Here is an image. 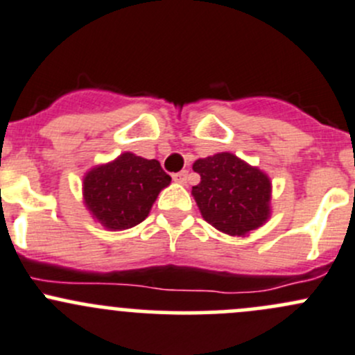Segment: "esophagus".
I'll return each instance as SVG.
<instances>
[{
	"mask_svg": "<svg viewBox=\"0 0 355 355\" xmlns=\"http://www.w3.org/2000/svg\"><path fill=\"white\" fill-rule=\"evenodd\" d=\"M187 177H189V171L184 170V171H178V173H175L173 180L177 182V184H187Z\"/></svg>",
	"mask_w": 355,
	"mask_h": 355,
	"instance_id": "34e87169",
	"label": "esophagus"
}]
</instances>
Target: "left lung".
<instances>
[{
    "label": "left lung",
    "mask_w": 355,
    "mask_h": 355,
    "mask_svg": "<svg viewBox=\"0 0 355 355\" xmlns=\"http://www.w3.org/2000/svg\"><path fill=\"white\" fill-rule=\"evenodd\" d=\"M200 182L192 187L204 220L232 237H245L271 216V180L234 153L199 157L192 164Z\"/></svg>",
    "instance_id": "obj_1"
}]
</instances>
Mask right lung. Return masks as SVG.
Returning a JSON list of instances; mask_svg holds the SVG:
<instances>
[{"label": "right lung", "mask_w": 355, "mask_h": 355, "mask_svg": "<svg viewBox=\"0 0 355 355\" xmlns=\"http://www.w3.org/2000/svg\"><path fill=\"white\" fill-rule=\"evenodd\" d=\"M170 182L159 161L127 151L84 175L82 198L92 220L106 230L120 232L144 221Z\"/></svg>", "instance_id": "1"}]
</instances>
